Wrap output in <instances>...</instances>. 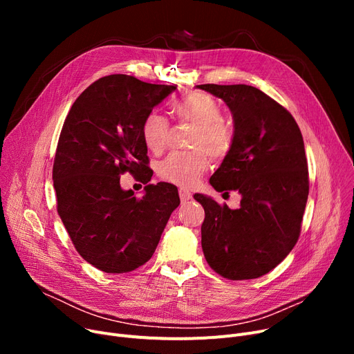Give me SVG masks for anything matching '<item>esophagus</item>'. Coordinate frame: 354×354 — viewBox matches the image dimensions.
Here are the masks:
<instances>
[{"label":"esophagus","instance_id":"34e87169","mask_svg":"<svg viewBox=\"0 0 354 354\" xmlns=\"http://www.w3.org/2000/svg\"><path fill=\"white\" fill-rule=\"evenodd\" d=\"M191 196H192V194H191L189 191H187V189H179V198H180L182 202L189 201Z\"/></svg>","mask_w":354,"mask_h":354}]
</instances>
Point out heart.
I'll use <instances>...</instances> for the list:
<instances>
[{
  "mask_svg": "<svg viewBox=\"0 0 354 354\" xmlns=\"http://www.w3.org/2000/svg\"><path fill=\"white\" fill-rule=\"evenodd\" d=\"M175 113L195 127L191 143L196 151L167 155L158 165V175L182 188H192L208 169L209 160L202 149L212 158H224L232 147L234 132L222 119L219 103L205 93H192L183 97L176 103ZM142 138L152 153L163 152L169 140V122L158 111H152L142 124Z\"/></svg>",
  "mask_w": 354,
  "mask_h": 354,
  "instance_id": "heart-1",
  "label": "heart"
}]
</instances>
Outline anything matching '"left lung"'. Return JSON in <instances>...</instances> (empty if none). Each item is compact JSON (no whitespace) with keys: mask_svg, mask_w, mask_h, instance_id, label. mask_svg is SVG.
<instances>
[{"mask_svg":"<svg viewBox=\"0 0 354 354\" xmlns=\"http://www.w3.org/2000/svg\"><path fill=\"white\" fill-rule=\"evenodd\" d=\"M225 102L234 142L209 182L236 191L238 209L202 194V250L209 267L228 280L258 278L280 264L300 236L308 198V169L300 127L290 111L247 84H199Z\"/></svg>","mask_w":354,"mask_h":354,"instance_id":"8db88e82","label":"left lung"}]
</instances>
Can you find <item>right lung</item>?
<instances>
[{
    "instance_id": "right-lung-1",
    "label": "right lung",
    "mask_w": 354,
    "mask_h": 354,
    "mask_svg": "<svg viewBox=\"0 0 354 354\" xmlns=\"http://www.w3.org/2000/svg\"><path fill=\"white\" fill-rule=\"evenodd\" d=\"M175 88L111 74L90 84L64 120L53 166L57 212L74 248L100 271L122 274L147 263L180 203L174 185H147L142 138L146 116ZM127 170L147 183L142 198L121 189Z\"/></svg>"
}]
</instances>
